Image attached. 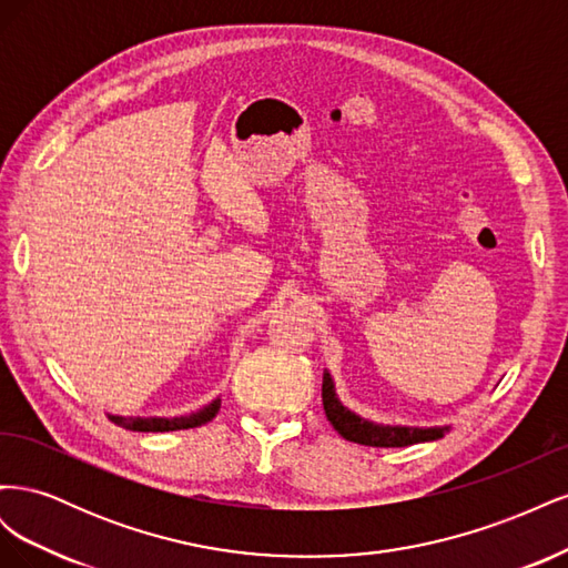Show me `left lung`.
Returning a JSON list of instances; mask_svg holds the SVG:
<instances>
[{"label": "left lung", "instance_id": "obj_1", "mask_svg": "<svg viewBox=\"0 0 568 568\" xmlns=\"http://www.w3.org/2000/svg\"><path fill=\"white\" fill-rule=\"evenodd\" d=\"M322 405L326 419L336 432L353 443L372 445V448H405V445L438 440L450 432V426H403V424H379L355 415L338 400L336 386L329 369L322 374Z\"/></svg>", "mask_w": 568, "mask_h": 568}]
</instances>
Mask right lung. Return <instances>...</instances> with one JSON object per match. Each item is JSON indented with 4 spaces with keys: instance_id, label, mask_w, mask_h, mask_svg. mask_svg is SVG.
I'll list each match as a JSON object with an SVG mask.
<instances>
[{
    "instance_id": "right-lung-1",
    "label": "right lung",
    "mask_w": 568,
    "mask_h": 568,
    "mask_svg": "<svg viewBox=\"0 0 568 568\" xmlns=\"http://www.w3.org/2000/svg\"><path fill=\"white\" fill-rule=\"evenodd\" d=\"M222 398H213L209 405H203L196 412H189V415H178V417H123V415H106L113 424L130 428V432H178V428H194L205 422H211L217 409H220Z\"/></svg>"
}]
</instances>
